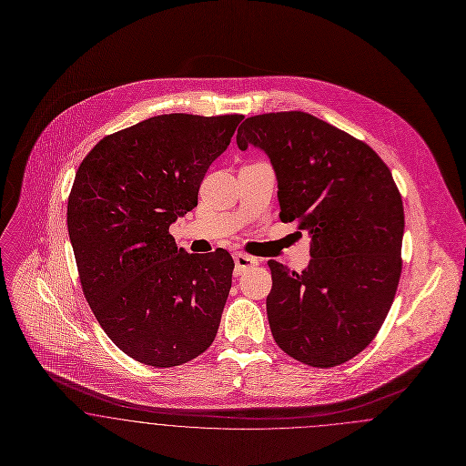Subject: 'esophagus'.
<instances>
[{
    "label": "esophagus",
    "instance_id": "34e87169",
    "mask_svg": "<svg viewBox=\"0 0 466 466\" xmlns=\"http://www.w3.org/2000/svg\"><path fill=\"white\" fill-rule=\"evenodd\" d=\"M234 262H236V268H234V275H241V273H245L247 269H250V268H254V266H258V258H252V256H247V254H241V252H238V254H234Z\"/></svg>",
    "mask_w": 466,
    "mask_h": 466
}]
</instances>
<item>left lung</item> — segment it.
I'll return each instance as SVG.
<instances>
[{
    "label": "left lung",
    "instance_id": "obj_1",
    "mask_svg": "<svg viewBox=\"0 0 466 466\" xmlns=\"http://www.w3.org/2000/svg\"><path fill=\"white\" fill-rule=\"evenodd\" d=\"M236 141L268 156L280 219L310 238L302 273L268 260L273 339L316 368L352 360L379 332L402 271L404 206L391 171L368 145L300 110L252 116Z\"/></svg>",
    "mask_w": 466,
    "mask_h": 466
}]
</instances>
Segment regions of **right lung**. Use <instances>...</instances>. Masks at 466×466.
Listing matches in <instances>:
<instances>
[{
    "mask_svg": "<svg viewBox=\"0 0 466 466\" xmlns=\"http://www.w3.org/2000/svg\"><path fill=\"white\" fill-rule=\"evenodd\" d=\"M243 119L162 114L104 137L76 171L67 230L84 295L114 345L169 368L216 338L234 260L178 248L169 225L198 206L208 166Z\"/></svg>",
    "mask_w": 466,
    "mask_h": 466,
    "instance_id": "add662e5",
    "label": "right lung"
}]
</instances>
